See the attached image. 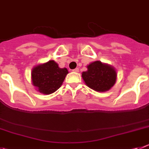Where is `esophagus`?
I'll return each instance as SVG.
<instances>
[{
	"mask_svg": "<svg viewBox=\"0 0 149 149\" xmlns=\"http://www.w3.org/2000/svg\"><path fill=\"white\" fill-rule=\"evenodd\" d=\"M73 72H79V69L78 68H76V69H73Z\"/></svg>",
	"mask_w": 149,
	"mask_h": 149,
	"instance_id": "esophagus-1",
	"label": "esophagus"
}]
</instances>
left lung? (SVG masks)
I'll return each instance as SVG.
<instances>
[{"instance_id":"1","label":"left lung","mask_w":149,"mask_h":149,"mask_svg":"<svg viewBox=\"0 0 149 149\" xmlns=\"http://www.w3.org/2000/svg\"><path fill=\"white\" fill-rule=\"evenodd\" d=\"M88 70L82 73V77L89 88L97 91H106L114 85L117 73L114 68L100 61H95L87 66Z\"/></svg>"}]
</instances>
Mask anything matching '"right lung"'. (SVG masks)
Here are the masks:
<instances>
[{
  "label": "right lung",
  "instance_id": "obj_1",
  "mask_svg": "<svg viewBox=\"0 0 149 149\" xmlns=\"http://www.w3.org/2000/svg\"><path fill=\"white\" fill-rule=\"evenodd\" d=\"M68 73L65 68L61 69L54 61H49L32 69V84L40 93L49 95L61 86Z\"/></svg>",
  "mask_w": 149,
  "mask_h": 149
}]
</instances>
